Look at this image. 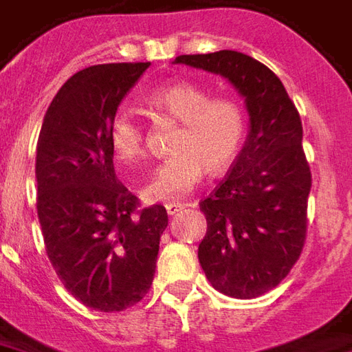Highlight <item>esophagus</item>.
<instances>
[{
    "label": "esophagus",
    "instance_id": "34e87169",
    "mask_svg": "<svg viewBox=\"0 0 352 352\" xmlns=\"http://www.w3.org/2000/svg\"><path fill=\"white\" fill-rule=\"evenodd\" d=\"M186 206L188 204H166V211H168V214H177L179 211H183Z\"/></svg>",
    "mask_w": 352,
    "mask_h": 352
}]
</instances>
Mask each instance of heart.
Wrapping results in <instances>:
<instances>
[{
    "label": "heart",
    "instance_id": "1",
    "mask_svg": "<svg viewBox=\"0 0 352 352\" xmlns=\"http://www.w3.org/2000/svg\"><path fill=\"white\" fill-rule=\"evenodd\" d=\"M148 103L160 115L179 120L171 138L175 153L162 162L145 188L151 201H175L190 194L204 177L221 175L241 153L247 118L241 103L230 96H211L190 80L156 88ZM109 143L124 164L145 156V128L133 113L120 109L109 124Z\"/></svg>",
    "mask_w": 352,
    "mask_h": 352
}]
</instances>
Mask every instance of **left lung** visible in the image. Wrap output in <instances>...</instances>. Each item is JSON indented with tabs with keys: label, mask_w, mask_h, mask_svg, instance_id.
Wrapping results in <instances>:
<instances>
[{
	"label": "left lung",
	"mask_w": 352,
	"mask_h": 352,
	"mask_svg": "<svg viewBox=\"0 0 352 352\" xmlns=\"http://www.w3.org/2000/svg\"><path fill=\"white\" fill-rule=\"evenodd\" d=\"M175 62L226 77L247 101V143L199 201L207 232L198 258L219 292L251 300L287 277L305 245L311 169L302 118L279 77L243 52L183 54Z\"/></svg>",
	"instance_id": "obj_1"
}]
</instances>
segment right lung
<instances>
[{"mask_svg":"<svg viewBox=\"0 0 352 352\" xmlns=\"http://www.w3.org/2000/svg\"><path fill=\"white\" fill-rule=\"evenodd\" d=\"M148 62L90 65L60 88L37 141V217L58 279L87 307L124 311L151 290L164 206L141 201L115 173L109 124Z\"/></svg>","mask_w":352,"mask_h":352,"instance_id":"add662e5","label":"right lung"}]
</instances>
